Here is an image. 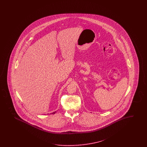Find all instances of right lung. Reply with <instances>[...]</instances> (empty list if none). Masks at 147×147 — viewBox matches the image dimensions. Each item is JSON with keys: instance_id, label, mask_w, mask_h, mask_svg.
<instances>
[{"instance_id": "right-lung-1", "label": "right lung", "mask_w": 147, "mask_h": 147, "mask_svg": "<svg viewBox=\"0 0 147 147\" xmlns=\"http://www.w3.org/2000/svg\"><path fill=\"white\" fill-rule=\"evenodd\" d=\"M55 113H56V111H55V112H53V113H52V114H55Z\"/></svg>"}]
</instances>
